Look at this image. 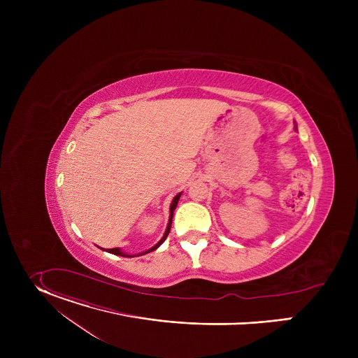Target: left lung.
<instances>
[{
	"label": "left lung",
	"mask_w": 358,
	"mask_h": 358,
	"mask_svg": "<svg viewBox=\"0 0 358 358\" xmlns=\"http://www.w3.org/2000/svg\"><path fill=\"white\" fill-rule=\"evenodd\" d=\"M296 130H297V127H296Z\"/></svg>",
	"instance_id": "8db88e82"
}]
</instances>
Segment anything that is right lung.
<instances>
[{"label":"right lung","mask_w":358,"mask_h":358,"mask_svg":"<svg viewBox=\"0 0 358 358\" xmlns=\"http://www.w3.org/2000/svg\"><path fill=\"white\" fill-rule=\"evenodd\" d=\"M180 196H181V192L180 194H177L176 196H174V199H173V202H171V206H170V220H169V225H167V229H166V232H164V235H163V238L152 246V248H150L148 250H145V252H143V253H138L137 257H141V255H145V253H148V252H151V250H155V249H157L164 241H166V238L169 236V234H170V229H171V222H173V215H174V210H176V207H177V203H178V199H180ZM110 253H113V255H119V257H124V258H133V255H127V253H124V252H122L119 248H113V249H108Z\"/></svg>","instance_id":"1"}]
</instances>
